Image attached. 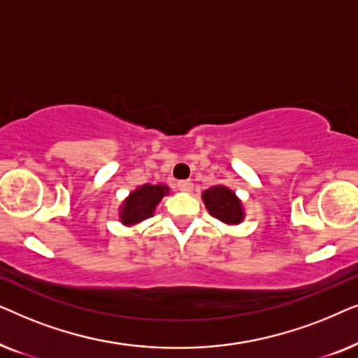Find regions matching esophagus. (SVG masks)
Segmentation results:
<instances>
[{
    "mask_svg": "<svg viewBox=\"0 0 358 358\" xmlns=\"http://www.w3.org/2000/svg\"><path fill=\"white\" fill-rule=\"evenodd\" d=\"M178 189L182 190V192H192V189H194L192 180H179Z\"/></svg>",
    "mask_w": 358,
    "mask_h": 358,
    "instance_id": "esophagus-1",
    "label": "esophagus"
}]
</instances>
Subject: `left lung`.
<instances>
[{
  "label": "left lung",
  "mask_w": 358,
  "mask_h": 358,
  "mask_svg": "<svg viewBox=\"0 0 358 358\" xmlns=\"http://www.w3.org/2000/svg\"><path fill=\"white\" fill-rule=\"evenodd\" d=\"M202 200L213 218L220 220L224 224H229V227L243 223L246 218L241 199L227 185L218 184L203 190Z\"/></svg>",
  "instance_id": "8db88e82"
}]
</instances>
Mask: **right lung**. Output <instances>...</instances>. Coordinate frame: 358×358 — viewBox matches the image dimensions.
<instances>
[{
  "label": "right lung",
  "instance_id": "obj_1",
  "mask_svg": "<svg viewBox=\"0 0 358 358\" xmlns=\"http://www.w3.org/2000/svg\"><path fill=\"white\" fill-rule=\"evenodd\" d=\"M169 190L166 184H143L131 190L119 207L120 223L125 227H135L153 217L158 203L164 195H169Z\"/></svg>",
  "mask_w": 358,
  "mask_h": 358
}]
</instances>
